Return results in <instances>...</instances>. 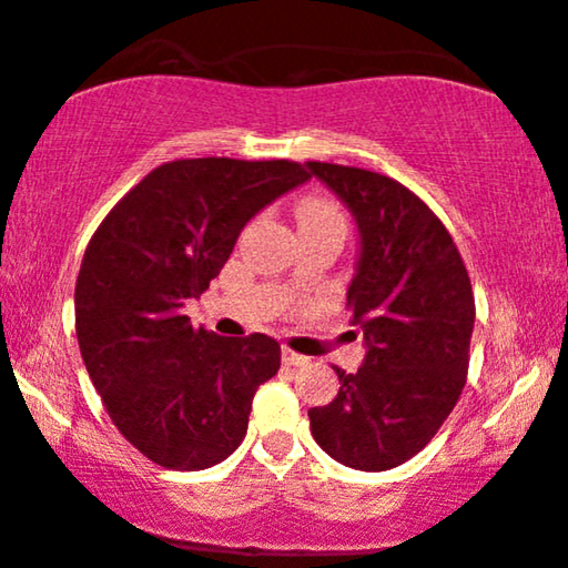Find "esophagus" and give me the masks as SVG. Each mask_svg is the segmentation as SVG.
Here are the masks:
<instances>
[{"mask_svg":"<svg viewBox=\"0 0 568 568\" xmlns=\"http://www.w3.org/2000/svg\"><path fill=\"white\" fill-rule=\"evenodd\" d=\"M283 362H285V365H291V367H298V365H310V357H304V354H298V352L288 349V346H283Z\"/></svg>","mask_w":568,"mask_h":568,"instance_id":"1","label":"esophagus"}]
</instances>
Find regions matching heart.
<instances>
[{"label":"heart","instance_id":"heart-1","mask_svg":"<svg viewBox=\"0 0 568 568\" xmlns=\"http://www.w3.org/2000/svg\"><path fill=\"white\" fill-rule=\"evenodd\" d=\"M298 227H312V224H344L338 206L327 197H304L296 206Z\"/></svg>","mask_w":568,"mask_h":568}]
</instances>
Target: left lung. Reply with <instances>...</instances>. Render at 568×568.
<instances>
[{
    "instance_id": "obj_1",
    "label": "left lung",
    "mask_w": 568,
    "mask_h": 568,
    "mask_svg": "<svg viewBox=\"0 0 568 568\" xmlns=\"http://www.w3.org/2000/svg\"><path fill=\"white\" fill-rule=\"evenodd\" d=\"M304 166L357 224L346 310L365 344L357 373L336 367V399L310 409L312 436L349 468H396L434 439L466 386L476 317L466 264L434 211L399 182Z\"/></svg>"
}]
</instances>
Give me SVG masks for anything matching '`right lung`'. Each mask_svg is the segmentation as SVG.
<instances>
[{"mask_svg":"<svg viewBox=\"0 0 568 568\" xmlns=\"http://www.w3.org/2000/svg\"><path fill=\"white\" fill-rule=\"evenodd\" d=\"M310 180L293 161L187 159L153 169L87 245L77 336L108 415L142 455L203 470L241 447L275 338H222L184 306L222 272L245 224Z\"/></svg>","mask_w":568,"mask_h":568,"instance_id":"add662e5","label":"right lung"}]
</instances>
